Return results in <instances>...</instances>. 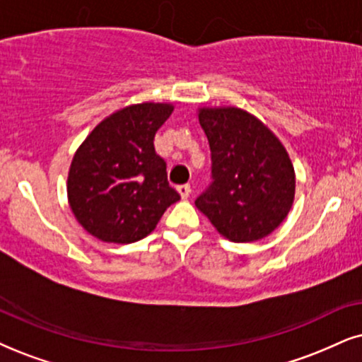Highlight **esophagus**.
Here are the masks:
<instances>
[{"mask_svg": "<svg viewBox=\"0 0 362 362\" xmlns=\"http://www.w3.org/2000/svg\"><path fill=\"white\" fill-rule=\"evenodd\" d=\"M177 190H178V194H180L182 199H189V197H190V192H192V189H190V185H189V184L178 185V187H177Z\"/></svg>", "mask_w": 362, "mask_h": 362, "instance_id": "obj_1", "label": "esophagus"}]
</instances>
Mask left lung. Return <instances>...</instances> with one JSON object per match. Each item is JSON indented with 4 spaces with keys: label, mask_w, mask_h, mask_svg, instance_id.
<instances>
[{
    "label": "left lung",
    "mask_w": 362,
    "mask_h": 362,
    "mask_svg": "<svg viewBox=\"0 0 362 362\" xmlns=\"http://www.w3.org/2000/svg\"><path fill=\"white\" fill-rule=\"evenodd\" d=\"M199 122L209 139L212 182L195 205L232 242L269 235L294 202L289 155L271 130L239 108H204Z\"/></svg>",
    "instance_id": "obj_1"
}]
</instances>
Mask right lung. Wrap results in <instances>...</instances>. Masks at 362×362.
<instances>
[{
    "instance_id": "1",
    "label": "right lung",
    "mask_w": 362,
    "mask_h": 362,
    "mask_svg": "<svg viewBox=\"0 0 362 362\" xmlns=\"http://www.w3.org/2000/svg\"><path fill=\"white\" fill-rule=\"evenodd\" d=\"M172 112L167 103L123 108L95 127L73 157L68 202L97 239L113 244L144 239L180 200L168 185L165 160L153 147L155 134Z\"/></svg>"
}]
</instances>
